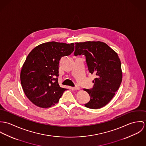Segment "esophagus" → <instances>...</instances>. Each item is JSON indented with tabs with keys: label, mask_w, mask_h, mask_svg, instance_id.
Listing matches in <instances>:
<instances>
[{
	"label": "esophagus",
	"mask_w": 146,
	"mask_h": 146,
	"mask_svg": "<svg viewBox=\"0 0 146 146\" xmlns=\"http://www.w3.org/2000/svg\"><path fill=\"white\" fill-rule=\"evenodd\" d=\"M73 88H74V90H79L80 89V87L79 86H76L74 87Z\"/></svg>",
	"instance_id": "obj_1"
}]
</instances>
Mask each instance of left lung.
Returning a JSON list of instances; mask_svg holds the SVG:
<instances>
[{
  "instance_id": "1",
  "label": "left lung",
  "mask_w": 146,
  "mask_h": 146,
  "mask_svg": "<svg viewBox=\"0 0 146 146\" xmlns=\"http://www.w3.org/2000/svg\"><path fill=\"white\" fill-rule=\"evenodd\" d=\"M75 56H86L88 69L96 78L90 90L84 89L90 96L85 106L93 109L106 105L113 98L122 81L121 62L117 54L106 44L101 41L75 43Z\"/></svg>"
}]
</instances>
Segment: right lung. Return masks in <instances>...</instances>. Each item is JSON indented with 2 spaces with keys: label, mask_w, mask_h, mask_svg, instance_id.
I'll list each match as a JSON object with an SVG mask.
<instances>
[{
  "label": "right lung",
  "mask_w": 146,
  "mask_h": 146,
  "mask_svg": "<svg viewBox=\"0 0 146 146\" xmlns=\"http://www.w3.org/2000/svg\"><path fill=\"white\" fill-rule=\"evenodd\" d=\"M74 45L48 42L35 47L27 56L21 71V85L26 96L37 106L54 105L67 90L58 83L59 64L63 56L73 52Z\"/></svg>",
  "instance_id": "add662e5"
}]
</instances>
